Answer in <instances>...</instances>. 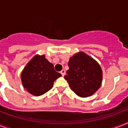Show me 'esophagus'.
Wrapping results in <instances>:
<instances>
[{"instance_id":"34e87169","label":"esophagus","mask_w":128,"mask_h":128,"mask_svg":"<svg viewBox=\"0 0 128 128\" xmlns=\"http://www.w3.org/2000/svg\"><path fill=\"white\" fill-rule=\"evenodd\" d=\"M60 74H62V76H64V75H65V74H66V72H65V70H61V71H60Z\"/></svg>"}]
</instances>
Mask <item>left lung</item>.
Wrapping results in <instances>:
<instances>
[{
  "instance_id": "left-lung-1",
  "label": "left lung",
  "mask_w": 128,
  "mask_h": 128,
  "mask_svg": "<svg viewBox=\"0 0 128 128\" xmlns=\"http://www.w3.org/2000/svg\"><path fill=\"white\" fill-rule=\"evenodd\" d=\"M68 65L69 69L64 78L78 96L88 97L99 89L102 82V70L94 59L80 52L70 58Z\"/></svg>"
}]
</instances>
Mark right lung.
Listing matches in <instances>:
<instances>
[{
    "instance_id": "obj_1",
    "label": "right lung",
    "mask_w": 128,
    "mask_h": 128,
    "mask_svg": "<svg viewBox=\"0 0 128 128\" xmlns=\"http://www.w3.org/2000/svg\"><path fill=\"white\" fill-rule=\"evenodd\" d=\"M61 76L44 55H36L22 70L21 80L23 87L29 93L39 96L49 91L54 81Z\"/></svg>"
}]
</instances>
